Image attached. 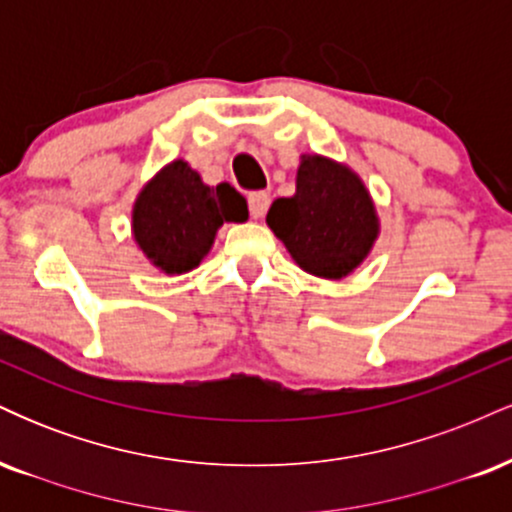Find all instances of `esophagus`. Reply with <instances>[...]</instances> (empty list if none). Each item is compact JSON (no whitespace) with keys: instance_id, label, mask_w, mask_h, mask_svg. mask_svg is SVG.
<instances>
[{"instance_id":"obj_1","label":"esophagus","mask_w":512,"mask_h":512,"mask_svg":"<svg viewBox=\"0 0 512 512\" xmlns=\"http://www.w3.org/2000/svg\"><path fill=\"white\" fill-rule=\"evenodd\" d=\"M248 207L252 219H262L264 211L269 207V195L267 192H250L248 195Z\"/></svg>"}]
</instances>
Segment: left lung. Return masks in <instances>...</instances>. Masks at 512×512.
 <instances>
[{"instance_id": "obj_1", "label": "left lung", "mask_w": 512, "mask_h": 512, "mask_svg": "<svg viewBox=\"0 0 512 512\" xmlns=\"http://www.w3.org/2000/svg\"><path fill=\"white\" fill-rule=\"evenodd\" d=\"M267 223L298 267L322 279L354 272L378 238V216L363 182L322 156H303L296 195L274 199Z\"/></svg>"}]
</instances>
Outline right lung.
<instances>
[{
    "instance_id": "right-lung-1",
    "label": "right lung",
    "mask_w": 512,
    "mask_h": 512,
    "mask_svg": "<svg viewBox=\"0 0 512 512\" xmlns=\"http://www.w3.org/2000/svg\"><path fill=\"white\" fill-rule=\"evenodd\" d=\"M248 219V204L231 185L209 187L185 161H173L134 204V240L166 274L195 269L223 221Z\"/></svg>"
}]
</instances>
